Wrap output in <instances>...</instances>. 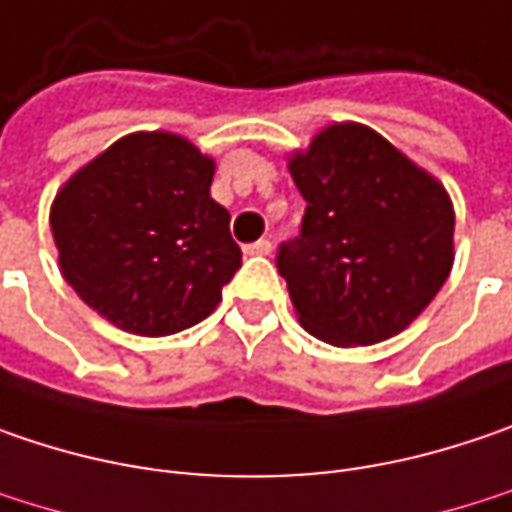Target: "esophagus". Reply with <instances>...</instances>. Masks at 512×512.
<instances>
[{
  "label": "esophagus",
  "mask_w": 512,
  "mask_h": 512,
  "mask_svg": "<svg viewBox=\"0 0 512 512\" xmlns=\"http://www.w3.org/2000/svg\"><path fill=\"white\" fill-rule=\"evenodd\" d=\"M243 252H246V255H269V252H272V243H269V240H257V243H249Z\"/></svg>",
  "instance_id": "1"
}]
</instances>
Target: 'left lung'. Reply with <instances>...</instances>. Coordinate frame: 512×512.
<instances>
[{
  "label": "left lung",
  "mask_w": 512,
  "mask_h": 512,
  "mask_svg": "<svg viewBox=\"0 0 512 512\" xmlns=\"http://www.w3.org/2000/svg\"><path fill=\"white\" fill-rule=\"evenodd\" d=\"M289 173L307 208L275 266L301 324L336 347L391 339L449 278L446 191L362 124L327 127Z\"/></svg>",
  "instance_id": "8db88e82"
}]
</instances>
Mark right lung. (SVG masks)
<instances>
[{
	"mask_svg": "<svg viewBox=\"0 0 512 512\" xmlns=\"http://www.w3.org/2000/svg\"><path fill=\"white\" fill-rule=\"evenodd\" d=\"M211 179L214 162L185 138L115 141L54 199L63 278L138 336H170L211 316L243 263Z\"/></svg>",
	"mask_w": 512,
	"mask_h": 512,
	"instance_id": "obj_1",
	"label": "right lung"
}]
</instances>
